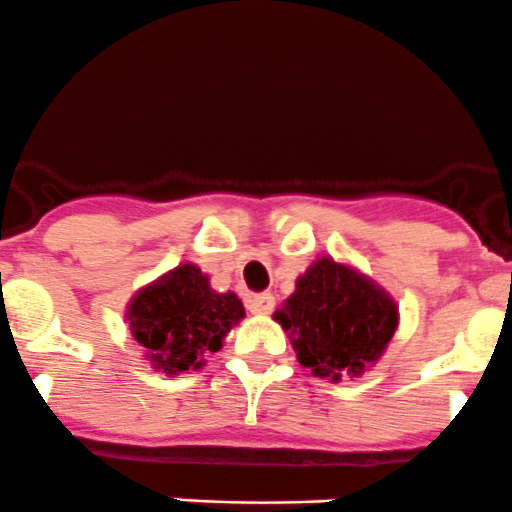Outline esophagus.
<instances>
[{"mask_svg":"<svg viewBox=\"0 0 512 512\" xmlns=\"http://www.w3.org/2000/svg\"><path fill=\"white\" fill-rule=\"evenodd\" d=\"M273 296L271 293H254V296L246 298V308H249L254 316H266V313L273 311Z\"/></svg>","mask_w":512,"mask_h":512,"instance_id":"34e87169","label":"esophagus"}]
</instances>
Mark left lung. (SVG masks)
Here are the masks:
<instances>
[{
    "mask_svg": "<svg viewBox=\"0 0 512 512\" xmlns=\"http://www.w3.org/2000/svg\"><path fill=\"white\" fill-rule=\"evenodd\" d=\"M291 336L298 363L313 376L361 378L398 328V306L376 281L348 263L318 258L273 313Z\"/></svg>",
    "mask_w": 512,
    "mask_h": 512,
    "instance_id": "obj_1",
    "label": "left lung"
}]
</instances>
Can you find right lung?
Wrapping results in <instances>:
<instances>
[{"label": "right lung", "instance_id": "obj_1", "mask_svg": "<svg viewBox=\"0 0 512 512\" xmlns=\"http://www.w3.org/2000/svg\"><path fill=\"white\" fill-rule=\"evenodd\" d=\"M246 316L236 293L211 288L209 276L194 263H181L141 288L126 308L131 336L146 348V361L166 376L199 371L206 356Z\"/></svg>", "mask_w": 512, "mask_h": 512}]
</instances>
